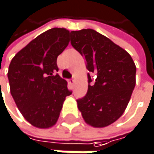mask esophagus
Returning a JSON list of instances; mask_svg holds the SVG:
<instances>
[{"instance_id": "1", "label": "esophagus", "mask_w": 154, "mask_h": 154, "mask_svg": "<svg viewBox=\"0 0 154 154\" xmlns=\"http://www.w3.org/2000/svg\"><path fill=\"white\" fill-rule=\"evenodd\" d=\"M68 82H69V84L70 85H73L75 84V80H74L73 78H71V79H69V80Z\"/></svg>"}]
</instances>
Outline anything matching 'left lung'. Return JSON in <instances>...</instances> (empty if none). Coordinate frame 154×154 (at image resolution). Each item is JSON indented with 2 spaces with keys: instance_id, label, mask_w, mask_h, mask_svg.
<instances>
[{
  "instance_id": "left-lung-1",
  "label": "left lung",
  "mask_w": 154,
  "mask_h": 154,
  "mask_svg": "<svg viewBox=\"0 0 154 154\" xmlns=\"http://www.w3.org/2000/svg\"><path fill=\"white\" fill-rule=\"evenodd\" d=\"M70 43L85 57L89 71L88 90L77 100L78 109L90 126L107 127L128 104L136 85L135 62L128 52L94 29L71 31ZM92 74L96 80L91 86Z\"/></svg>"
}]
</instances>
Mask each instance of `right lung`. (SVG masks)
<instances>
[{
	"instance_id": "right-lung-1",
	"label": "right lung",
	"mask_w": 154,
	"mask_h": 154,
	"mask_svg": "<svg viewBox=\"0 0 154 154\" xmlns=\"http://www.w3.org/2000/svg\"><path fill=\"white\" fill-rule=\"evenodd\" d=\"M69 31L51 28L20 50L11 61V94L23 117L33 126L56 124L65 98L71 94L67 81L56 72L58 56L68 46Z\"/></svg>"
}]
</instances>
